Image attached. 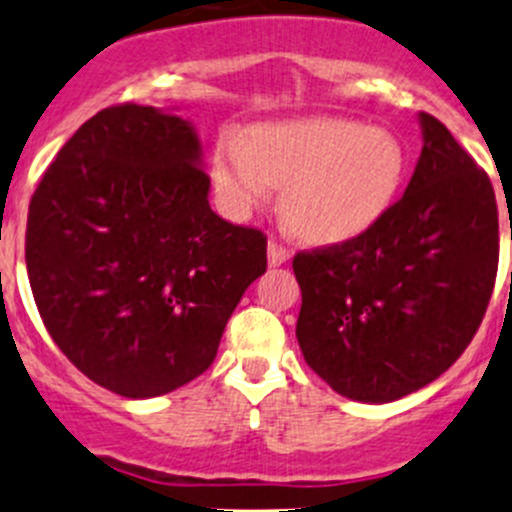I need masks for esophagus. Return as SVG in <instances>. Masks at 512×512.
Segmentation results:
<instances>
[{
	"label": "esophagus",
	"mask_w": 512,
	"mask_h": 512,
	"mask_svg": "<svg viewBox=\"0 0 512 512\" xmlns=\"http://www.w3.org/2000/svg\"><path fill=\"white\" fill-rule=\"evenodd\" d=\"M288 249L281 246L278 241H268V266H281V263L288 261Z\"/></svg>",
	"instance_id": "obj_1"
}]
</instances>
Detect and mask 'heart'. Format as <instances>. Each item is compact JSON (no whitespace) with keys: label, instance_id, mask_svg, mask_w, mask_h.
Here are the masks:
<instances>
[{"label":"heart","instance_id":"obj_1","mask_svg":"<svg viewBox=\"0 0 512 512\" xmlns=\"http://www.w3.org/2000/svg\"><path fill=\"white\" fill-rule=\"evenodd\" d=\"M219 206L246 219L283 186L281 211L298 236L341 244L371 231L391 211L403 179L406 149L396 134L336 116L256 126L251 141L229 134L211 161Z\"/></svg>","mask_w":512,"mask_h":512}]
</instances>
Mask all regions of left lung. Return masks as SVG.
Here are the masks:
<instances>
[{"label": "left lung", "mask_w": 512, "mask_h": 512, "mask_svg": "<svg viewBox=\"0 0 512 512\" xmlns=\"http://www.w3.org/2000/svg\"><path fill=\"white\" fill-rule=\"evenodd\" d=\"M418 121L421 156L391 211L358 239L293 258L298 346L351 401H398L448 371L495 286L493 184L435 116Z\"/></svg>", "instance_id": "left-lung-1"}]
</instances>
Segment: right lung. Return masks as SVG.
Listing matches in <instances>:
<instances>
[{
	"label": "right lung",
	"mask_w": 512,
	"mask_h": 512,
	"mask_svg": "<svg viewBox=\"0 0 512 512\" xmlns=\"http://www.w3.org/2000/svg\"><path fill=\"white\" fill-rule=\"evenodd\" d=\"M189 119L101 109L62 146L27 219V273L64 356L101 388L156 398L214 363L266 236L209 206Z\"/></svg>",
	"instance_id": "obj_1"
}]
</instances>
